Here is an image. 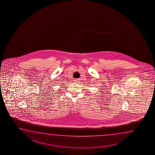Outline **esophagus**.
I'll use <instances>...</instances> for the list:
<instances>
[{
	"mask_svg": "<svg viewBox=\"0 0 155 155\" xmlns=\"http://www.w3.org/2000/svg\"><path fill=\"white\" fill-rule=\"evenodd\" d=\"M74 82L76 83V84H78L80 82V81H79V80H78V79H75V80H74Z\"/></svg>",
	"mask_w": 155,
	"mask_h": 155,
	"instance_id": "obj_1",
	"label": "esophagus"
}]
</instances>
